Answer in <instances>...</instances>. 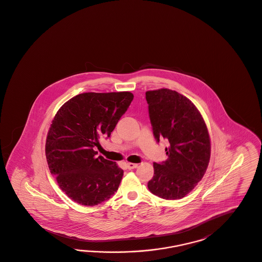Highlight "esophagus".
<instances>
[{
	"label": "esophagus",
	"instance_id": "34e87169",
	"mask_svg": "<svg viewBox=\"0 0 262 262\" xmlns=\"http://www.w3.org/2000/svg\"><path fill=\"white\" fill-rule=\"evenodd\" d=\"M138 166V164L137 163H126V167H127V169H135Z\"/></svg>",
	"mask_w": 262,
	"mask_h": 262
}]
</instances>
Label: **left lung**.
Masks as SVG:
<instances>
[{
	"instance_id": "1",
	"label": "left lung",
	"mask_w": 262,
	"mask_h": 262,
	"mask_svg": "<svg viewBox=\"0 0 262 262\" xmlns=\"http://www.w3.org/2000/svg\"><path fill=\"white\" fill-rule=\"evenodd\" d=\"M146 100L157 142L163 138L169 142L167 160L154 163L148 189L161 199H182L207 169L211 154L207 126L195 105L176 91H148Z\"/></svg>"
}]
</instances>
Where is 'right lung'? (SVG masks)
<instances>
[{
    "label": "right lung",
    "instance_id": "right-lung-1",
    "mask_svg": "<svg viewBox=\"0 0 262 262\" xmlns=\"http://www.w3.org/2000/svg\"><path fill=\"white\" fill-rule=\"evenodd\" d=\"M130 92L83 93L58 110L48 130L46 155L61 190L78 204L95 206L116 191L124 171L96 155L99 139L108 138L126 112Z\"/></svg>",
    "mask_w": 262,
    "mask_h": 262
}]
</instances>
